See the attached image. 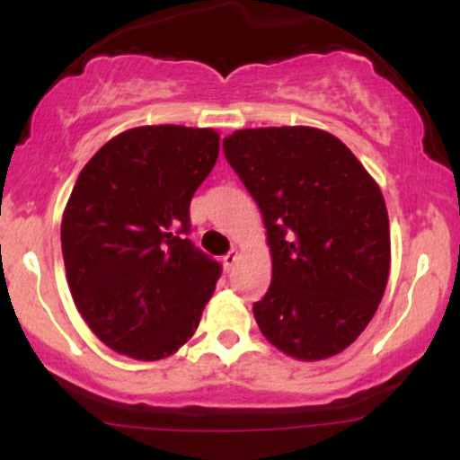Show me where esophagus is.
I'll return each instance as SVG.
<instances>
[{"mask_svg":"<svg viewBox=\"0 0 460 460\" xmlns=\"http://www.w3.org/2000/svg\"><path fill=\"white\" fill-rule=\"evenodd\" d=\"M235 261H237V252H226V255L223 257V266H225V270H226V272H231V268L235 266Z\"/></svg>","mask_w":460,"mask_h":460,"instance_id":"esophagus-1","label":"esophagus"}]
</instances>
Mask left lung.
I'll return each instance as SVG.
<instances>
[{"instance_id":"8db88e82","label":"left lung","mask_w":460,"mask_h":460,"mask_svg":"<svg viewBox=\"0 0 460 460\" xmlns=\"http://www.w3.org/2000/svg\"><path fill=\"white\" fill-rule=\"evenodd\" d=\"M223 149L270 246V288L252 305L261 335L298 361L340 355L366 331L387 285L381 188L344 142L307 125L237 129Z\"/></svg>"}]
</instances>
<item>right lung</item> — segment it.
<instances>
[{"instance_id":"add662e5","label":"right lung","mask_w":460,"mask_h":460,"mask_svg":"<svg viewBox=\"0 0 460 460\" xmlns=\"http://www.w3.org/2000/svg\"><path fill=\"white\" fill-rule=\"evenodd\" d=\"M218 151L212 128L142 125L79 172L60 229L66 281L82 318L119 355L160 361L197 331L220 266L183 234Z\"/></svg>"}]
</instances>
